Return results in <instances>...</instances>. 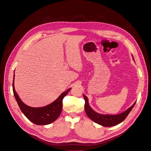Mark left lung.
Wrapping results in <instances>:
<instances>
[{
  "label": "left lung",
  "instance_id": "left-lung-1",
  "mask_svg": "<svg viewBox=\"0 0 151 151\" xmlns=\"http://www.w3.org/2000/svg\"><path fill=\"white\" fill-rule=\"evenodd\" d=\"M133 56V55H132ZM133 59L134 60V58L133 57ZM84 99L85 100V104H84V110L86 112L88 116L89 119L94 121L95 123L100 124L103 127H113L115 126L116 124L122 123L124 119H126L131 110H132L136 102L132 105L127 110H126L124 112L117 115H106V114H101L99 113L96 112L95 111L92 109L90 106L88 102V97L83 94Z\"/></svg>",
  "mask_w": 151,
  "mask_h": 151
}]
</instances>
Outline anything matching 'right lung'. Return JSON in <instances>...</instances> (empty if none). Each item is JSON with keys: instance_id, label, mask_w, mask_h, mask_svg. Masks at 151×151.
Listing matches in <instances>:
<instances>
[{"instance_id": "add662e5", "label": "right lung", "mask_w": 151, "mask_h": 151, "mask_svg": "<svg viewBox=\"0 0 151 151\" xmlns=\"http://www.w3.org/2000/svg\"><path fill=\"white\" fill-rule=\"evenodd\" d=\"M14 78L15 74L13 81V91L14 96L22 113L29 120L37 125H45L52 123L58 119L62 112L63 97L68 93L71 88L68 89L66 91L63 92L55 101L46 106L32 107L23 103L16 93L14 87Z\"/></svg>"}]
</instances>
